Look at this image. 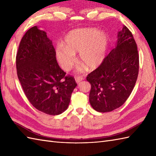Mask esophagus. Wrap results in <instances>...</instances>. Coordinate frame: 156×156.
<instances>
[{
    "mask_svg": "<svg viewBox=\"0 0 156 156\" xmlns=\"http://www.w3.org/2000/svg\"><path fill=\"white\" fill-rule=\"evenodd\" d=\"M75 78H76V82H77V83H79V82L84 80L83 78L80 77V76H76V77H75Z\"/></svg>",
    "mask_w": 156,
    "mask_h": 156,
    "instance_id": "1",
    "label": "esophagus"
}]
</instances>
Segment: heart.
Segmentation results:
<instances>
[{
  "mask_svg": "<svg viewBox=\"0 0 156 156\" xmlns=\"http://www.w3.org/2000/svg\"><path fill=\"white\" fill-rule=\"evenodd\" d=\"M108 38L104 32L95 29L72 31L65 36L64 44L56 47V58L61 67L69 70L79 53V60L86 68L92 69L100 65L105 58Z\"/></svg>",
  "mask_w": 156,
  "mask_h": 156,
  "instance_id": "1",
  "label": "heart"
}]
</instances>
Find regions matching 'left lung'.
<instances>
[{"mask_svg":"<svg viewBox=\"0 0 156 156\" xmlns=\"http://www.w3.org/2000/svg\"><path fill=\"white\" fill-rule=\"evenodd\" d=\"M139 72L137 46L129 29L118 32L116 47L87 80L91 84L89 101L95 111L110 112L120 107L130 96Z\"/></svg>","mask_w":156,"mask_h":156,"instance_id":"1","label":"left lung"}]
</instances>
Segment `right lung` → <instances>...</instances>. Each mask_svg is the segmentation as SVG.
I'll return each instance as SVG.
<instances>
[{
    "label": "right lung",
    "instance_id": "add662e5",
    "mask_svg": "<svg viewBox=\"0 0 156 156\" xmlns=\"http://www.w3.org/2000/svg\"><path fill=\"white\" fill-rule=\"evenodd\" d=\"M16 67L23 90L35 108L49 115L68 108L77 84L59 68L45 31L34 26L25 33L16 54Z\"/></svg>",
    "mask_w": 156,
    "mask_h": 156
}]
</instances>
